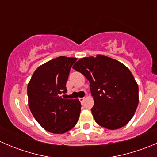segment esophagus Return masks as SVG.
<instances>
[{"instance_id": "esophagus-1", "label": "esophagus", "mask_w": 157, "mask_h": 157, "mask_svg": "<svg viewBox=\"0 0 157 157\" xmlns=\"http://www.w3.org/2000/svg\"><path fill=\"white\" fill-rule=\"evenodd\" d=\"M79 100H80V102H81V103H83V101H84V98H80V99H79Z\"/></svg>"}]
</instances>
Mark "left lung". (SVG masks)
<instances>
[{"label": "left lung", "mask_w": 157, "mask_h": 157, "mask_svg": "<svg viewBox=\"0 0 157 157\" xmlns=\"http://www.w3.org/2000/svg\"><path fill=\"white\" fill-rule=\"evenodd\" d=\"M73 68L90 81L95 121L109 130L118 129L134 116L139 102L138 86L126 66L104 55L79 60Z\"/></svg>", "instance_id": "1"}]
</instances>
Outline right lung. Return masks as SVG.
<instances>
[{
	"label": "right lung",
	"instance_id": "obj_1",
	"mask_svg": "<svg viewBox=\"0 0 157 157\" xmlns=\"http://www.w3.org/2000/svg\"><path fill=\"white\" fill-rule=\"evenodd\" d=\"M75 58L64 56L52 59L38 67L27 87L32 114L44 129L64 134L77 124L80 113L78 99H64L66 83Z\"/></svg>",
	"mask_w": 157,
	"mask_h": 157
}]
</instances>
